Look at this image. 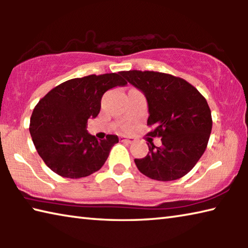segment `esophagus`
I'll return each mask as SVG.
<instances>
[{
    "instance_id": "34e87169",
    "label": "esophagus",
    "mask_w": 248,
    "mask_h": 248,
    "mask_svg": "<svg viewBox=\"0 0 248 248\" xmlns=\"http://www.w3.org/2000/svg\"><path fill=\"white\" fill-rule=\"evenodd\" d=\"M120 140L121 142H125V143H132L134 141L133 138H128V137H121Z\"/></svg>"
}]
</instances>
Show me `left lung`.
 Returning <instances> with one entry per match:
<instances>
[{"mask_svg": "<svg viewBox=\"0 0 248 248\" xmlns=\"http://www.w3.org/2000/svg\"><path fill=\"white\" fill-rule=\"evenodd\" d=\"M121 75L148 100V125L154 129L146 136L162 140L159 148L148 140V155L134 159L138 170L162 182L182 178L207 149L212 129L207 100L190 83L171 74L132 70Z\"/></svg>", "mask_w": 248, "mask_h": 248, "instance_id": "1", "label": "left lung"}]
</instances>
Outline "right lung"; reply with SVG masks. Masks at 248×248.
<instances>
[{"label":"right lung","mask_w":248,"mask_h":248,"mask_svg":"<svg viewBox=\"0 0 248 248\" xmlns=\"http://www.w3.org/2000/svg\"><path fill=\"white\" fill-rule=\"evenodd\" d=\"M127 82L121 72L72 78L48 92L31 117L29 132L37 152L54 173L66 178L86 177L102 169L118 137L97 140L86 131L97 117L105 92Z\"/></svg>","instance_id":"add662e5"}]
</instances>
